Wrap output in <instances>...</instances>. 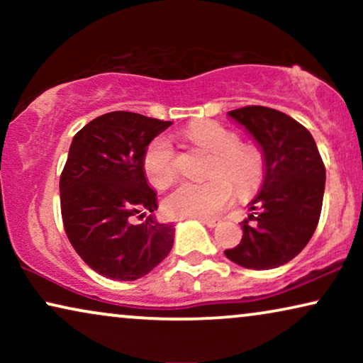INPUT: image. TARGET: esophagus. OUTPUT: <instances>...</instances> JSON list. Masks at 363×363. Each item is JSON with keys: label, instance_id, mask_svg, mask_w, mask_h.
Here are the masks:
<instances>
[{"label": "esophagus", "instance_id": "1", "mask_svg": "<svg viewBox=\"0 0 363 363\" xmlns=\"http://www.w3.org/2000/svg\"><path fill=\"white\" fill-rule=\"evenodd\" d=\"M200 221L208 228H215L220 225V220H218V218H200Z\"/></svg>", "mask_w": 363, "mask_h": 363}]
</instances>
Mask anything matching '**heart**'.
<instances>
[{
	"label": "heart",
	"instance_id": "heart-1",
	"mask_svg": "<svg viewBox=\"0 0 363 363\" xmlns=\"http://www.w3.org/2000/svg\"><path fill=\"white\" fill-rule=\"evenodd\" d=\"M185 135L191 143L213 153L208 168L211 180L183 183L165 198V211L175 218H208L225 210L235 198L251 196L266 178L267 163L262 148L240 142V135L213 121L195 122ZM143 173L157 188H167L178 178V158L172 142L157 137L143 153Z\"/></svg>",
	"mask_w": 363,
	"mask_h": 363
}]
</instances>
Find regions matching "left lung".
Listing matches in <instances>:
<instances>
[{"mask_svg": "<svg viewBox=\"0 0 363 363\" xmlns=\"http://www.w3.org/2000/svg\"><path fill=\"white\" fill-rule=\"evenodd\" d=\"M255 137L267 172L251 203L257 211L241 223L240 245L225 255L247 269H272L304 250L320 218L325 167L311 132L284 112L246 106L228 112Z\"/></svg>", "mask_w": 363, "mask_h": 363, "instance_id": "8db88e82", "label": "left lung"}]
</instances>
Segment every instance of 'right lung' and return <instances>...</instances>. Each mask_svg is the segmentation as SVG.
<instances>
[{"label": "right lung", "mask_w": 363, "mask_h": 363, "mask_svg": "<svg viewBox=\"0 0 363 363\" xmlns=\"http://www.w3.org/2000/svg\"><path fill=\"white\" fill-rule=\"evenodd\" d=\"M172 122L108 112L72 138L59 180L64 231L82 261L104 277L135 281L165 259L175 228L153 220L157 193L143 173L147 145ZM145 212H150L145 220ZM144 221L133 225L131 216Z\"/></svg>", "instance_id": "1"}]
</instances>
